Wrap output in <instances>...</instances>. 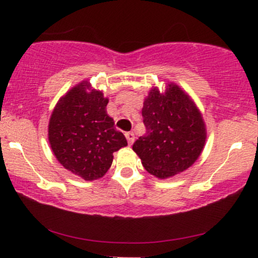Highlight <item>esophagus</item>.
I'll list each match as a JSON object with an SVG mask.
<instances>
[{
    "instance_id": "34e87169",
    "label": "esophagus",
    "mask_w": 258,
    "mask_h": 258,
    "mask_svg": "<svg viewBox=\"0 0 258 258\" xmlns=\"http://www.w3.org/2000/svg\"><path fill=\"white\" fill-rule=\"evenodd\" d=\"M125 137L126 140H128V143L129 144H133L134 143V140H135V135H134L133 133H125Z\"/></svg>"
}]
</instances>
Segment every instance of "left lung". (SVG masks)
<instances>
[{
	"mask_svg": "<svg viewBox=\"0 0 258 258\" xmlns=\"http://www.w3.org/2000/svg\"><path fill=\"white\" fill-rule=\"evenodd\" d=\"M146 134L133 149L148 172L167 178L194 164L206 143L202 115L190 97L176 84L164 94L151 89L143 104Z\"/></svg>",
	"mask_w": 258,
	"mask_h": 258,
	"instance_id": "left-lung-1",
	"label": "left lung"
}]
</instances>
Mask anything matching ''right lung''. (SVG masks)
Masks as SVG:
<instances>
[{
	"label": "right lung",
	"mask_w": 258,
	"mask_h": 258,
	"mask_svg": "<svg viewBox=\"0 0 258 258\" xmlns=\"http://www.w3.org/2000/svg\"><path fill=\"white\" fill-rule=\"evenodd\" d=\"M90 89L87 81L67 93L49 121V143L57 161L86 181L103 176L111 167L112 154L125 147L124 135L107 114L108 98Z\"/></svg>",
	"instance_id": "add662e5"
}]
</instances>
